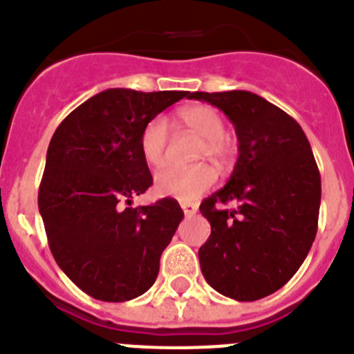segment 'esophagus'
<instances>
[{
  "mask_svg": "<svg viewBox=\"0 0 354 354\" xmlns=\"http://www.w3.org/2000/svg\"><path fill=\"white\" fill-rule=\"evenodd\" d=\"M180 207H183L184 214L186 216H193V214H196V211H198V205L193 204V202H186V200H183V202H180Z\"/></svg>",
  "mask_w": 354,
  "mask_h": 354,
  "instance_id": "obj_1",
  "label": "esophagus"
}]
</instances>
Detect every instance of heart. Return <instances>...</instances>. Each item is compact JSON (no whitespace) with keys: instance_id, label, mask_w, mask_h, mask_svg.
Listing matches in <instances>:
<instances>
[{"instance_id":"obj_1","label":"heart","mask_w":354,"mask_h":354,"mask_svg":"<svg viewBox=\"0 0 354 354\" xmlns=\"http://www.w3.org/2000/svg\"><path fill=\"white\" fill-rule=\"evenodd\" d=\"M179 118L189 131L202 136L198 149L200 158H211L223 161L230 152L228 140L225 138V124L221 115L214 108L205 104L187 106L179 111ZM170 136L167 118L158 115L150 118L140 133V152L143 161L152 168H159L167 159V145ZM216 183V171L209 165L179 168L170 167L159 171L154 179L156 192L162 196H174L180 200H193Z\"/></svg>"}]
</instances>
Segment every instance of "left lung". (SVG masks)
<instances>
[{
	"label": "left lung",
	"mask_w": 354,
	"mask_h": 354,
	"mask_svg": "<svg viewBox=\"0 0 354 354\" xmlns=\"http://www.w3.org/2000/svg\"><path fill=\"white\" fill-rule=\"evenodd\" d=\"M236 127L239 156L228 183L200 204L211 236L198 250L209 286L236 301H255L286 286L317 234L321 175L299 124L246 90L193 92ZM236 201V209L216 208Z\"/></svg>",
	"instance_id": "8db88e82"
}]
</instances>
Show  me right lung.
Listing matches in <instances>:
<instances>
[{
  "label": "right lung",
  "mask_w": 354,
  "mask_h": 354,
  "mask_svg": "<svg viewBox=\"0 0 354 354\" xmlns=\"http://www.w3.org/2000/svg\"><path fill=\"white\" fill-rule=\"evenodd\" d=\"M189 92L108 88L77 106L53 134L39 211L56 264L83 292L129 301L152 287L184 212L177 200L131 207L152 184L140 133Z\"/></svg>",
  "instance_id": "right-lung-1"
}]
</instances>
